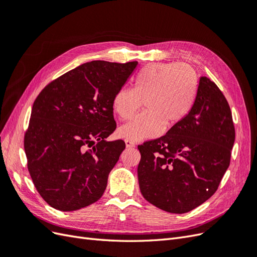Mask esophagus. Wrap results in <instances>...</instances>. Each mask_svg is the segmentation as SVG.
<instances>
[{
	"label": "esophagus",
	"mask_w": 257,
	"mask_h": 257,
	"mask_svg": "<svg viewBox=\"0 0 257 257\" xmlns=\"http://www.w3.org/2000/svg\"><path fill=\"white\" fill-rule=\"evenodd\" d=\"M125 146H126V148H134L135 147V144L132 142V141H128V139H125Z\"/></svg>",
	"instance_id": "1"
}]
</instances>
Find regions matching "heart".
<instances>
[{"label":"heart","instance_id":"b5f03b06","mask_svg":"<svg viewBox=\"0 0 257 257\" xmlns=\"http://www.w3.org/2000/svg\"><path fill=\"white\" fill-rule=\"evenodd\" d=\"M195 68L186 63H152L134 79V89L123 87L115 92L112 109L122 120L133 116L145 102L147 110L122 125V138L138 142L159 136L164 124L173 127L191 112L198 94Z\"/></svg>","mask_w":257,"mask_h":257}]
</instances>
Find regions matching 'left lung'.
I'll return each instance as SVG.
<instances>
[{"mask_svg": "<svg viewBox=\"0 0 257 257\" xmlns=\"http://www.w3.org/2000/svg\"><path fill=\"white\" fill-rule=\"evenodd\" d=\"M234 142L227 99L212 80L200 77L188 116L164 136L138 146L143 196L170 213H185L204 204L229 166Z\"/></svg>", "mask_w": 257, "mask_h": 257, "instance_id": "obj_1", "label": "left lung"}]
</instances>
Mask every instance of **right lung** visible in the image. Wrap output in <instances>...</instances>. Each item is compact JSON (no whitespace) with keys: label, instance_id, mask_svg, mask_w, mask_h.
Instances as JSON below:
<instances>
[{"label":"right lung","instance_id":"add662e5","mask_svg":"<svg viewBox=\"0 0 257 257\" xmlns=\"http://www.w3.org/2000/svg\"><path fill=\"white\" fill-rule=\"evenodd\" d=\"M137 62L92 61L52 80L34 100L25 134L28 169L54 209L74 211L97 201L125 149L106 142L116 124L112 98Z\"/></svg>","mask_w":257,"mask_h":257}]
</instances>
